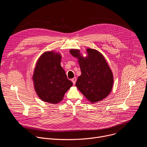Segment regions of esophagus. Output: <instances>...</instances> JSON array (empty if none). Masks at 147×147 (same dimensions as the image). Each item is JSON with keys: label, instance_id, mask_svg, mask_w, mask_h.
<instances>
[{"label": "esophagus", "instance_id": "34e87169", "mask_svg": "<svg viewBox=\"0 0 147 147\" xmlns=\"http://www.w3.org/2000/svg\"><path fill=\"white\" fill-rule=\"evenodd\" d=\"M76 80H77V78L76 77H74L73 78L71 79V81L73 82V84H76Z\"/></svg>", "mask_w": 147, "mask_h": 147}]
</instances>
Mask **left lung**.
Masks as SVG:
<instances>
[{"instance_id":"left-lung-1","label":"left lung","mask_w":147,"mask_h":147,"mask_svg":"<svg viewBox=\"0 0 147 147\" xmlns=\"http://www.w3.org/2000/svg\"><path fill=\"white\" fill-rule=\"evenodd\" d=\"M86 51L87 56L85 57L78 49H71L70 53L78 59L81 71L76 86L94 103L105 98L110 94L113 84V76L102 53L91 48H87Z\"/></svg>"}]
</instances>
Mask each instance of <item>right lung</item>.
Here are the masks:
<instances>
[{
	"instance_id": "1",
	"label": "right lung",
	"mask_w": 147,
	"mask_h": 147,
	"mask_svg": "<svg viewBox=\"0 0 147 147\" xmlns=\"http://www.w3.org/2000/svg\"><path fill=\"white\" fill-rule=\"evenodd\" d=\"M61 56L53 51L44 52L37 60L32 80L39 98L46 102H60L73 86L60 65Z\"/></svg>"
}]
</instances>
